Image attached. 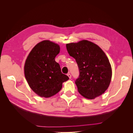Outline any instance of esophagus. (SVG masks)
Returning a JSON list of instances; mask_svg holds the SVG:
<instances>
[{"label":"esophagus","mask_w":133,"mask_h":133,"mask_svg":"<svg viewBox=\"0 0 133 133\" xmlns=\"http://www.w3.org/2000/svg\"><path fill=\"white\" fill-rule=\"evenodd\" d=\"M67 75L68 76V77L69 78V79H70V78H71V74H70V73H68V74H67Z\"/></svg>","instance_id":"esophagus-1"}]
</instances>
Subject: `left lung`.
Masks as SVG:
<instances>
[{
  "label": "left lung",
  "mask_w": 133,
  "mask_h": 133,
  "mask_svg": "<svg viewBox=\"0 0 133 133\" xmlns=\"http://www.w3.org/2000/svg\"><path fill=\"white\" fill-rule=\"evenodd\" d=\"M66 47L79 68V76L75 84L79 93L89 99L103 94L109 86L112 76L111 65L105 53L87 40L66 44Z\"/></svg>",
  "instance_id": "left-lung-1"
}]
</instances>
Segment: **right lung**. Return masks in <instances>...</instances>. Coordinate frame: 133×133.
Returning <instances> with one entry per match:
<instances>
[{"mask_svg":"<svg viewBox=\"0 0 133 133\" xmlns=\"http://www.w3.org/2000/svg\"><path fill=\"white\" fill-rule=\"evenodd\" d=\"M58 44L49 41L38 43L31 50L24 65V74L31 89L41 97L49 98L61 90L69 77L62 73L55 58Z\"/></svg>","mask_w":133,"mask_h":133,"instance_id":"add662e5","label":"right lung"}]
</instances>
